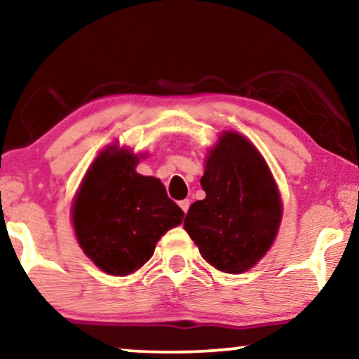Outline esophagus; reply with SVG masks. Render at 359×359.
<instances>
[{
  "mask_svg": "<svg viewBox=\"0 0 359 359\" xmlns=\"http://www.w3.org/2000/svg\"><path fill=\"white\" fill-rule=\"evenodd\" d=\"M180 208L183 209V212H184V214L188 212V209H189V199H183V201H180Z\"/></svg>",
  "mask_w": 359,
  "mask_h": 359,
  "instance_id": "34e87169",
  "label": "esophagus"
}]
</instances>
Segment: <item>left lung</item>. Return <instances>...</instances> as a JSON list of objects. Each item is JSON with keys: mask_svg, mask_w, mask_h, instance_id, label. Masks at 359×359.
<instances>
[{"mask_svg": "<svg viewBox=\"0 0 359 359\" xmlns=\"http://www.w3.org/2000/svg\"><path fill=\"white\" fill-rule=\"evenodd\" d=\"M201 186L205 198L191 204L184 230L215 269L248 271L271 248L283 215L266 161L243 135L224 132L209 151Z\"/></svg>", "mask_w": 359, "mask_h": 359, "instance_id": "left-lung-1", "label": "left lung"}]
</instances>
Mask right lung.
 <instances>
[{
    "instance_id": "obj_1",
    "label": "right lung",
    "mask_w": 359,
    "mask_h": 359,
    "mask_svg": "<svg viewBox=\"0 0 359 359\" xmlns=\"http://www.w3.org/2000/svg\"><path fill=\"white\" fill-rule=\"evenodd\" d=\"M139 158L117 145L107 147L86 171L73 201L78 243L111 276H127L144 266L161 235L184 217L160 180L137 173Z\"/></svg>"
}]
</instances>
